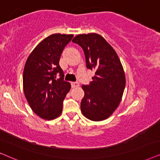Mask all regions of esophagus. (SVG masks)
Returning <instances> with one entry per match:
<instances>
[{
  "instance_id": "obj_1",
  "label": "esophagus",
  "mask_w": 160,
  "mask_h": 160,
  "mask_svg": "<svg viewBox=\"0 0 160 160\" xmlns=\"http://www.w3.org/2000/svg\"><path fill=\"white\" fill-rule=\"evenodd\" d=\"M71 86H72V88H77V87L80 86V84H79L78 82H72Z\"/></svg>"
}]
</instances>
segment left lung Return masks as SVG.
<instances>
[{
  "label": "left lung",
  "mask_w": 160,
  "mask_h": 160,
  "mask_svg": "<svg viewBox=\"0 0 160 160\" xmlns=\"http://www.w3.org/2000/svg\"><path fill=\"white\" fill-rule=\"evenodd\" d=\"M72 42L83 50L87 69L94 70L89 85H82L85 95L80 109L85 117L103 121L112 115L122 98L126 79L123 67L114 49L97 33L80 34Z\"/></svg>",
  "instance_id": "obj_1"
}]
</instances>
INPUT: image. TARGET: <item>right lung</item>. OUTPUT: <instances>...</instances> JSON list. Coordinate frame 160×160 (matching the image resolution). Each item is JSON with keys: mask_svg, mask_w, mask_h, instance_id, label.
Wrapping results in <instances>:
<instances>
[{"mask_svg": "<svg viewBox=\"0 0 160 160\" xmlns=\"http://www.w3.org/2000/svg\"><path fill=\"white\" fill-rule=\"evenodd\" d=\"M72 34L49 36L34 48L23 71V90L30 107L42 118L52 120L62 112L63 102L71 85L59 65L63 49Z\"/></svg>", "mask_w": 160, "mask_h": 160, "instance_id": "obj_1", "label": "right lung"}]
</instances>
